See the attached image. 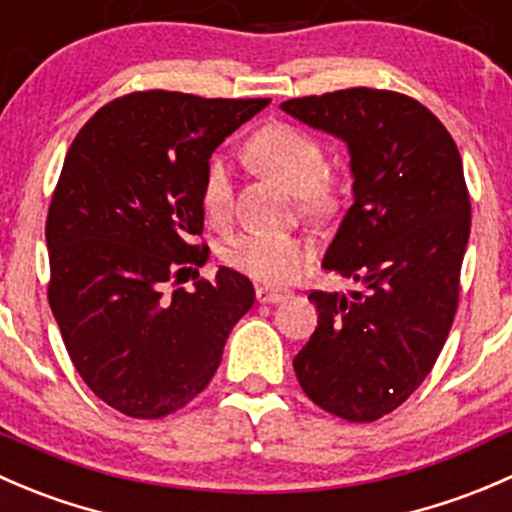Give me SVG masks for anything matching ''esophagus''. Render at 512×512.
Segmentation results:
<instances>
[{
	"instance_id": "esophagus-1",
	"label": "esophagus",
	"mask_w": 512,
	"mask_h": 512,
	"mask_svg": "<svg viewBox=\"0 0 512 512\" xmlns=\"http://www.w3.org/2000/svg\"><path fill=\"white\" fill-rule=\"evenodd\" d=\"M287 297H290V292L280 290V287H267V285L257 287V302H262V305H275V302L287 300Z\"/></svg>"
}]
</instances>
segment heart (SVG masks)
<instances>
[{
    "instance_id": "1",
    "label": "heart",
    "mask_w": 512,
    "mask_h": 512,
    "mask_svg": "<svg viewBox=\"0 0 512 512\" xmlns=\"http://www.w3.org/2000/svg\"><path fill=\"white\" fill-rule=\"evenodd\" d=\"M247 160L265 175L280 180L300 197L302 210L327 215L335 195L325 182L327 155L310 132L295 124H270L247 142ZM202 205L207 215L220 220L232 205V182L227 162L215 157L202 185ZM307 257L305 242L280 232H240L222 242L220 260L232 270L257 282H287L295 277Z\"/></svg>"
}]
</instances>
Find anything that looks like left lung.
Returning a JSON list of instances; mask_svg holds the SVG:
<instances>
[{
	"mask_svg": "<svg viewBox=\"0 0 512 512\" xmlns=\"http://www.w3.org/2000/svg\"><path fill=\"white\" fill-rule=\"evenodd\" d=\"M280 107L350 147L355 202L322 265L365 285L310 292L317 327L292 367L317 408L375 423L420 388L455 320L470 235L463 160L408 94L350 87Z\"/></svg>",
	"mask_w": 512,
	"mask_h": 512,
	"instance_id": "obj_1",
	"label": "left lung"
}]
</instances>
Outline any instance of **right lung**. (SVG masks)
Here are the masks:
<instances>
[{"instance_id": "right-lung-1", "label": "right lung", "mask_w": 512, "mask_h": 512, "mask_svg": "<svg viewBox=\"0 0 512 512\" xmlns=\"http://www.w3.org/2000/svg\"><path fill=\"white\" fill-rule=\"evenodd\" d=\"M267 104L130 92L97 109L64 157L47 215L49 307L87 388L127 418L192 403L255 302L230 267L192 292L167 285L210 255L197 237L212 152Z\"/></svg>"}]
</instances>
